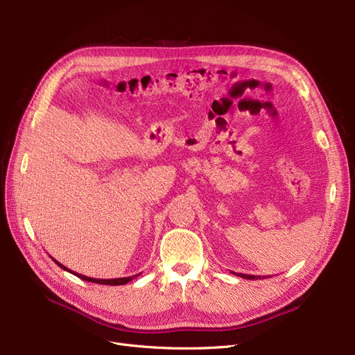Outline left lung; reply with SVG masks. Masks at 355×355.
I'll return each instance as SVG.
<instances>
[{
    "label": "left lung",
    "instance_id": "obj_1",
    "mask_svg": "<svg viewBox=\"0 0 355 355\" xmlns=\"http://www.w3.org/2000/svg\"><path fill=\"white\" fill-rule=\"evenodd\" d=\"M237 276H240V277H243V279H260V276H254V275H245V273H237Z\"/></svg>",
    "mask_w": 355,
    "mask_h": 355
}]
</instances>
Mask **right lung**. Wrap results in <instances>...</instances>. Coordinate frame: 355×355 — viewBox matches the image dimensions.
Wrapping results in <instances>:
<instances>
[{"label": "right lung", "instance_id": "add662e5", "mask_svg": "<svg viewBox=\"0 0 355 355\" xmlns=\"http://www.w3.org/2000/svg\"><path fill=\"white\" fill-rule=\"evenodd\" d=\"M51 257V256H50ZM53 259V257H51ZM53 262L54 263H58L63 270H66V272H70V273H73L74 276H78V277H80V279H83V281H86V282H92V284H99V285H114V286H118V285H125V284H128V282H130L132 281V279H135L138 275H134V276H128V277H118V279H95V277H89V276H85V275H80V273H76V272H73V270H70L69 268H66V266H63L62 263H59L58 260L55 259H53Z\"/></svg>", "mask_w": 355, "mask_h": 355}]
</instances>
